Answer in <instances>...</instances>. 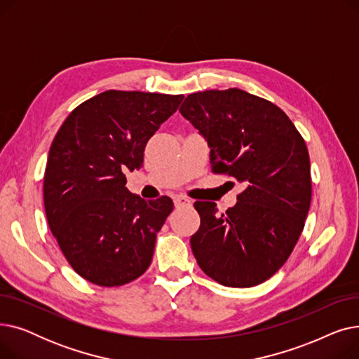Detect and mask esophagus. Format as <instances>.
I'll list each match as a JSON object with an SVG mask.
<instances>
[{
  "label": "esophagus",
  "instance_id": "esophagus-1",
  "mask_svg": "<svg viewBox=\"0 0 359 359\" xmlns=\"http://www.w3.org/2000/svg\"><path fill=\"white\" fill-rule=\"evenodd\" d=\"M192 201L189 198H184V196H175V206H184V205H191Z\"/></svg>",
  "mask_w": 359,
  "mask_h": 359
}]
</instances>
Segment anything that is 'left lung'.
I'll return each mask as SVG.
<instances>
[{
    "mask_svg": "<svg viewBox=\"0 0 359 359\" xmlns=\"http://www.w3.org/2000/svg\"><path fill=\"white\" fill-rule=\"evenodd\" d=\"M179 110L208 142L212 172L246 184L225 214L214 202H195L198 265L221 285H259L284 265L304 229L311 202L306 141L284 110L240 88L189 94Z\"/></svg>",
    "mask_w": 359,
    "mask_h": 359,
    "instance_id": "left-lung-1",
    "label": "left lung"
}]
</instances>
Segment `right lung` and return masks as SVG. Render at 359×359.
Wrapping results in <instances>:
<instances>
[{"label": "right lung", "instance_id": "1", "mask_svg": "<svg viewBox=\"0 0 359 359\" xmlns=\"http://www.w3.org/2000/svg\"><path fill=\"white\" fill-rule=\"evenodd\" d=\"M183 94L107 90L75 107L55 135L43 176L49 229L71 268L91 284L121 287L151 265L173 201L128 191L148 140Z\"/></svg>", "mask_w": 359, "mask_h": 359}]
</instances>
